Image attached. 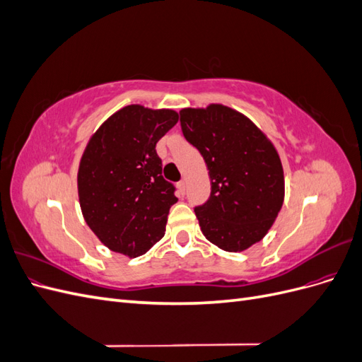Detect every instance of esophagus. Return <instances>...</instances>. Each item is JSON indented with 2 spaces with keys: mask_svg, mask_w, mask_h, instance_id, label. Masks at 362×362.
Listing matches in <instances>:
<instances>
[{
  "mask_svg": "<svg viewBox=\"0 0 362 362\" xmlns=\"http://www.w3.org/2000/svg\"><path fill=\"white\" fill-rule=\"evenodd\" d=\"M185 189H187V184H185V181H180V182H178V190H180V193L184 194V193H185Z\"/></svg>",
  "mask_w": 362,
  "mask_h": 362,
  "instance_id": "esophagus-1",
  "label": "esophagus"
}]
</instances>
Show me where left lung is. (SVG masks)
Masks as SVG:
<instances>
[{"label": "left lung", "instance_id": "1", "mask_svg": "<svg viewBox=\"0 0 362 362\" xmlns=\"http://www.w3.org/2000/svg\"><path fill=\"white\" fill-rule=\"evenodd\" d=\"M185 140L201 152L211 194L194 208L208 242L226 252L258 243L284 202V170L276 148L249 117L222 104L182 108Z\"/></svg>", "mask_w": 362, "mask_h": 362}]
</instances>
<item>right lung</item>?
I'll return each instance as SVG.
<instances>
[{
	"mask_svg": "<svg viewBox=\"0 0 362 362\" xmlns=\"http://www.w3.org/2000/svg\"><path fill=\"white\" fill-rule=\"evenodd\" d=\"M178 122V113L133 104L96 129L78 168V198L86 223L108 249L136 258L164 235L178 201L163 178L157 141Z\"/></svg>",
	"mask_w": 362,
	"mask_h": 362,
	"instance_id": "1",
	"label": "right lung"
}]
</instances>
